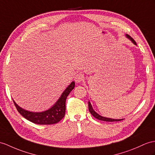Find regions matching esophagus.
<instances>
[{"label": "esophagus", "mask_w": 155, "mask_h": 155, "mask_svg": "<svg viewBox=\"0 0 155 155\" xmlns=\"http://www.w3.org/2000/svg\"><path fill=\"white\" fill-rule=\"evenodd\" d=\"M74 78H75V81L76 83H81L84 80V75H83L82 74H77L76 75H75Z\"/></svg>", "instance_id": "34e87169"}]
</instances>
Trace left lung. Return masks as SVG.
Masks as SVG:
<instances>
[{
    "instance_id": "8db88e82",
    "label": "left lung",
    "mask_w": 155,
    "mask_h": 155,
    "mask_svg": "<svg viewBox=\"0 0 155 155\" xmlns=\"http://www.w3.org/2000/svg\"><path fill=\"white\" fill-rule=\"evenodd\" d=\"M126 36H127V37H128V38H129L135 45H137V44H136V42H135V40H134L133 38H132V37H131L130 35H126ZM88 105H89V110L90 113H91V114L94 117H95V118H96L98 119V120H102V121H106V122H118V121H121V120H123V119H120V120H116H116H115V119L108 118H105V117L101 116L98 114L97 112H95V111H94V110H93V108H92L91 104V103H89V102L88 103Z\"/></svg>"
}]
</instances>
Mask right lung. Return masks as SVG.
Masks as SVG:
<instances>
[{
    "instance_id": "right-lung-1",
    "label": "right lung",
    "mask_w": 155,
    "mask_h": 155,
    "mask_svg": "<svg viewBox=\"0 0 155 155\" xmlns=\"http://www.w3.org/2000/svg\"><path fill=\"white\" fill-rule=\"evenodd\" d=\"M75 87V83L73 81L63 92L61 97L56 102L53 107L42 112H31L20 108L13 101L14 104L19 113L24 116L25 119L34 124L41 125H50L59 122L65 116L66 112V100L70 93Z\"/></svg>"
}]
</instances>
